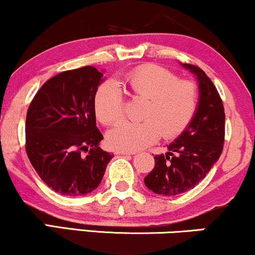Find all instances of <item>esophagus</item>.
Segmentation results:
<instances>
[{
	"label": "esophagus",
	"mask_w": 255,
	"mask_h": 255,
	"mask_svg": "<svg viewBox=\"0 0 255 255\" xmlns=\"http://www.w3.org/2000/svg\"><path fill=\"white\" fill-rule=\"evenodd\" d=\"M134 151H128V149H116V154H128V155H131V154H134Z\"/></svg>",
	"instance_id": "esophagus-1"
}]
</instances>
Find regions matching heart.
Here are the masks:
<instances>
[{
    "instance_id": "b5f03b06",
    "label": "heart",
    "mask_w": 255,
    "mask_h": 255,
    "mask_svg": "<svg viewBox=\"0 0 255 255\" xmlns=\"http://www.w3.org/2000/svg\"><path fill=\"white\" fill-rule=\"evenodd\" d=\"M124 79L132 95L147 102L141 113L144 121H123L108 133L113 147L134 151L153 144L161 135L173 139L186 130L198 104V89L193 81L180 80L156 65L135 68ZM94 108L100 122L115 124L124 115L123 90L114 81L102 83L94 97Z\"/></svg>"
}]
</instances>
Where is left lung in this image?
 Instances as JSON below:
<instances>
[{
    "label": "left lung",
    "instance_id": "1",
    "mask_svg": "<svg viewBox=\"0 0 255 255\" xmlns=\"http://www.w3.org/2000/svg\"><path fill=\"white\" fill-rule=\"evenodd\" d=\"M196 75L198 104L189 125L167 146L166 154L155 155V167L144 179L153 193L175 196L196 186L207 176L223 152L225 113L221 96L200 67L182 64Z\"/></svg>",
    "mask_w": 255,
    "mask_h": 255
}]
</instances>
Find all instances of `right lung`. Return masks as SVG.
<instances>
[{
  "mask_svg": "<svg viewBox=\"0 0 255 255\" xmlns=\"http://www.w3.org/2000/svg\"><path fill=\"white\" fill-rule=\"evenodd\" d=\"M102 76L93 66L62 72L41 86L27 109L26 154L40 179L65 196L95 190L114 156L99 147L94 97Z\"/></svg>",
  "mask_w": 255,
  "mask_h": 255,
  "instance_id": "right-lung-1",
  "label": "right lung"
}]
</instances>
